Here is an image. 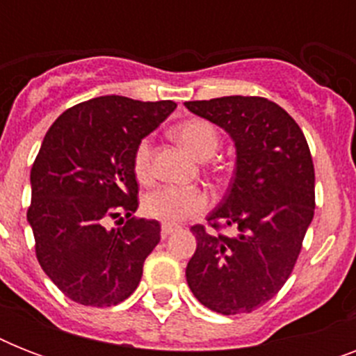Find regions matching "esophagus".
Here are the masks:
<instances>
[{"label":"esophagus","mask_w":356,"mask_h":356,"mask_svg":"<svg viewBox=\"0 0 356 356\" xmlns=\"http://www.w3.org/2000/svg\"><path fill=\"white\" fill-rule=\"evenodd\" d=\"M179 229V225H175V223H162V229H161V233H162V238H166L170 236L172 233H175Z\"/></svg>","instance_id":"esophagus-1"}]
</instances>
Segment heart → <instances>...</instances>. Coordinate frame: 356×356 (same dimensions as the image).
Instances as JSON below:
<instances>
[{
	"label": "heart",
	"instance_id": "b5f03b06",
	"mask_svg": "<svg viewBox=\"0 0 356 356\" xmlns=\"http://www.w3.org/2000/svg\"><path fill=\"white\" fill-rule=\"evenodd\" d=\"M175 134L200 159H211L220 147V133L209 120H186L175 127ZM151 140L145 136L136 144L133 153V170L140 181L151 177ZM207 203V194L201 188L164 184L145 195L142 209L153 220L179 223L205 211Z\"/></svg>",
	"mask_w": 356,
	"mask_h": 356
}]
</instances>
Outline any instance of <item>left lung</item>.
<instances>
[{"instance_id":"obj_1","label":"left lung","mask_w":356,"mask_h":356,"mask_svg":"<svg viewBox=\"0 0 356 356\" xmlns=\"http://www.w3.org/2000/svg\"><path fill=\"white\" fill-rule=\"evenodd\" d=\"M233 138L236 170L227 195L209 214L212 229H190L197 248L186 282L201 305L218 314L253 312L282 288L314 218V164L303 131L266 97L227 96L186 102Z\"/></svg>"}]
</instances>
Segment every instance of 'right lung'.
Returning <instances> with one entry per match:
<instances>
[{"mask_svg":"<svg viewBox=\"0 0 356 356\" xmlns=\"http://www.w3.org/2000/svg\"><path fill=\"white\" fill-rule=\"evenodd\" d=\"M175 107L170 99L94 97L64 111L44 136L31 168L27 222L42 270L75 303L113 307L138 286L161 223L133 216V153ZM108 217L124 225L108 229Z\"/></svg>","mask_w":356,"mask_h":356,"instance_id":"obj_1","label":"right lung"}]
</instances>
